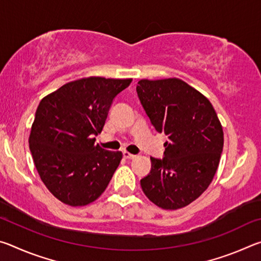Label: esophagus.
<instances>
[{
    "mask_svg": "<svg viewBox=\"0 0 261 261\" xmlns=\"http://www.w3.org/2000/svg\"><path fill=\"white\" fill-rule=\"evenodd\" d=\"M123 156H124L125 159H134L136 155H135V154H131L129 152H126V151H123Z\"/></svg>",
    "mask_w": 261,
    "mask_h": 261,
    "instance_id": "esophagus-1",
    "label": "esophagus"
}]
</instances>
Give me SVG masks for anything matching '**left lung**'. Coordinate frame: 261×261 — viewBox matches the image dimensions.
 Masks as SVG:
<instances>
[{"instance_id": "obj_1", "label": "left lung", "mask_w": 261, "mask_h": 261, "mask_svg": "<svg viewBox=\"0 0 261 261\" xmlns=\"http://www.w3.org/2000/svg\"><path fill=\"white\" fill-rule=\"evenodd\" d=\"M136 90L152 125L168 138L163 158L151 156L141 189L163 210L182 208L214 177L223 151L222 126L208 99L180 79H143Z\"/></svg>"}]
</instances>
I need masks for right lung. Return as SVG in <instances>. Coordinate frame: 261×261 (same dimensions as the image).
I'll list each match as a JSON object with an SVG mask.
<instances>
[{
	"mask_svg": "<svg viewBox=\"0 0 261 261\" xmlns=\"http://www.w3.org/2000/svg\"><path fill=\"white\" fill-rule=\"evenodd\" d=\"M132 79L83 78L68 83L39 103L30 151L47 189L70 206H85L102 194L122 152L94 145L116 96Z\"/></svg>",
	"mask_w": 261,
	"mask_h": 261,
	"instance_id": "add662e5",
	"label": "right lung"
}]
</instances>
